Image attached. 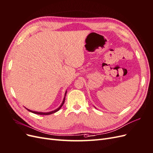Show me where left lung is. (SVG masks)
I'll return each mask as SVG.
<instances>
[{
  "label": "left lung",
  "instance_id": "8db88e82",
  "mask_svg": "<svg viewBox=\"0 0 153 153\" xmlns=\"http://www.w3.org/2000/svg\"><path fill=\"white\" fill-rule=\"evenodd\" d=\"M95 108H96V107H95Z\"/></svg>",
  "mask_w": 153,
  "mask_h": 153
}]
</instances>
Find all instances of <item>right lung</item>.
<instances>
[{
    "label": "right lung",
    "instance_id": "right-lung-1",
    "mask_svg": "<svg viewBox=\"0 0 153 153\" xmlns=\"http://www.w3.org/2000/svg\"><path fill=\"white\" fill-rule=\"evenodd\" d=\"M66 92H67V91H66V92H65V94H64V99H63V101H62V102L61 105H60L59 107H58L57 109H55V110H53V111H51V112H36V111H32V110H29V109H28V108H26L27 110H28V111H29V112H32V113L36 114H39V115H50V114H53V113H55L56 112H57V111H59V110H60V108H61L62 107V106L63 104L64 103V101H65V98H66Z\"/></svg>",
    "mask_w": 153,
    "mask_h": 153
}]
</instances>
